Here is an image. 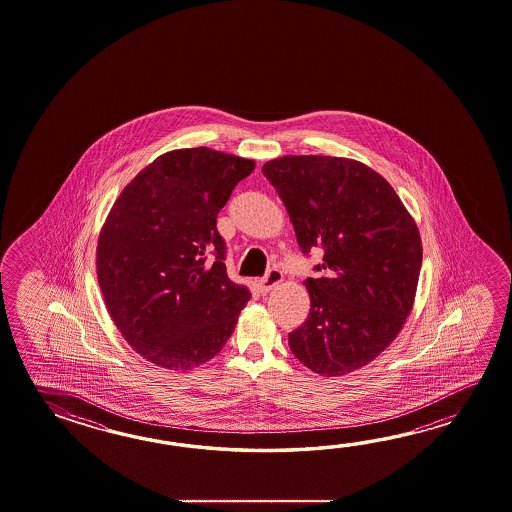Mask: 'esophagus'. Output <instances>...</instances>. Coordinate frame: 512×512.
I'll return each instance as SVG.
<instances>
[{
	"label": "esophagus",
	"instance_id": "34e87169",
	"mask_svg": "<svg viewBox=\"0 0 512 512\" xmlns=\"http://www.w3.org/2000/svg\"><path fill=\"white\" fill-rule=\"evenodd\" d=\"M283 280V272L280 269H276V267H272L267 271V274L263 276L260 280V291L261 293H269L272 287H276L278 283H282Z\"/></svg>",
	"mask_w": 512,
	"mask_h": 512
}]
</instances>
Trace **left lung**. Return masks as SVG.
Masks as SVG:
<instances>
[{
    "label": "left lung",
    "mask_w": 512,
    "mask_h": 512,
    "mask_svg": "<svg viewBox=\"0 0 512 512\" xmlns=\"http://www.w3.org/2000/svg\"><path fill=\"white\" fill-rule=\"evenodd\" d=\"M293 221L304 256L322 249L307 278L311 311L289 333L309 370L337 377L379 357L403 329L423 263L421 236L390 183L366 164L285 155L263 164Z\"/></svg>",
    "instance_id": "8db88e82"
}]
</instances>
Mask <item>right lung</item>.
<instances>
[{
	"label": "right lung",
	"mask_w": 512,
	"mask_h": 512,
	"mask_svg": "<svg viewBox=\"0 0 512 512\" xmlns=\"http://www.w3.org/2000/svg\"><path fill=\"white\" fill-rule=\"evenodd\" d=\"M254 161L210 148L157 157L122 190L100 232L97 274L131 348L166 370L216 357L251 298L227 274L218 214Z\"/></svg>",
	"instance_id": "right-lung-1"
}]
</instances>
